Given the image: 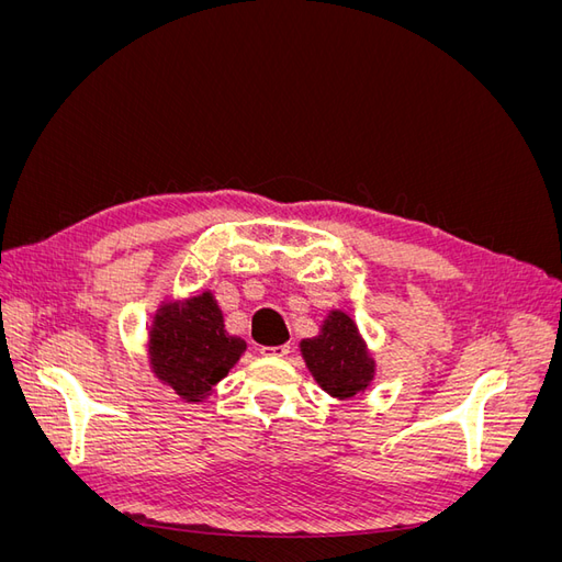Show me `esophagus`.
Listing matches in <instances>:
<instances>
[{
	"mask_svg": "<svg viewBox=\"0 0 562 562\" xmlns=\"http://www.w3.org/2000/svg\"><path fill=\"white\" fill-rule=\"evenodd\" d=\"M262 356H271V359H283V356L291 353V345H279V347H260Z\"/></svg>",
	"mask_w": 562,
	"mask_h": 562,
	"instance_id": "34e87169",
	"label": "esophagus"
}]
</instances>
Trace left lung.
Segmentation results:
<instances>
[{
	"instance_id": "obj_1",
	"label": "left lung",
	"mask_w": 562,
	"mask_h": 562,
	"mask_svg": "<svg viewBox=\"0 0 562 562\" xmlns=\"http://www.w3.org/2000/svg\"><path fill=\"white\" fill-rule=\"evenodd\" d=\"M300 351L318 386L335 398L356 396L375 375V361L368 356L356 323L342 312H330L321 335L302 339Z\"/></svg>"
}]
</instances>
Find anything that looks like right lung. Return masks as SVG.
Returning a JSON list of instances; mask_svg holds the SVG:
<instances>
[{
	"label": "right lung",
	"instance_id": "right-lung-1",
	"mask_svg": "<svg viewBox=\"0 0 562 562\" xmlns=\"http://www.w3.org/2000/svg\"><path fill=\"white\" fill-rule=\"evenodd\" d=\"M246 342L227 335L211 293L164 304L149 330V363L187 401H201L239 361Z\"/></svg>",
	"mask_w": 562,
	"mask_h": 562
}]
</instances>
